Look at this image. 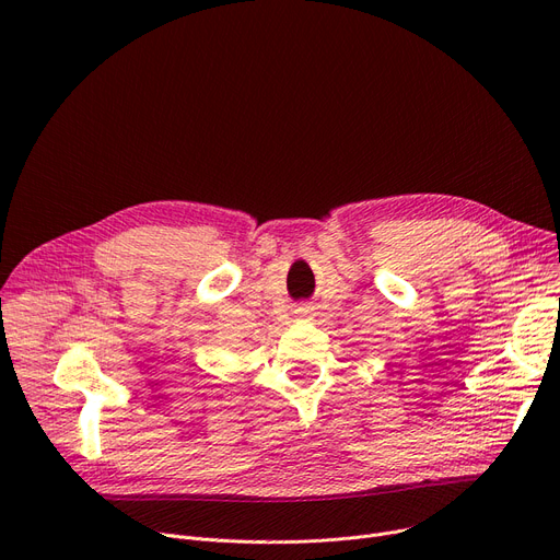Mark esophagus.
Segmentation results:
<instances>
[{"label": "esophagus", "instance_id": "34e87169", "mask_svg": "<svg viewBox=\"0 0 560 560\" xmlns=\"http://www.w3.org/2000/svg\"><path fill=\"white\" fill-rule=\"evenodd\" d=\"M295 313H298V317H308L311 315V306H300Z\"/></svg>", "mask_w": 560, "mask_h": 560}]
</instances>
